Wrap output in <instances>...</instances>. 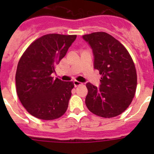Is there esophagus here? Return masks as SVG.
I'll use <instances>...</instances> for the list:
<instances>
[{
	"instance_id": "obj_1",
	"label": "esophagus",
	"mask_w": 154,
	"mask_h": 154,
	"mask_svg": "<svg viewBox=\"0 0 154 154\" xmlns=\"http://www.w3.org/2000/svg\"><path fill=\"white\" fill-rule=\"evenodd\" d=\"M74 86L77 87L79 86H81V85H83V83H80V82H79V81H77V80H74Z\"/></svg>"
}]
</instances>
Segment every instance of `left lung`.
I'll use <instances>...</instances> for the list:
<instances>
[{"label":"left lung","mask_w":154,"mask_h":154,"mask_svg":"<svg viewBox=\"0 0 154 154\" xmlns=\"http://www.w3.org/2000/svg\"><path fill=\"white\" fill-rule=\"evenodd\" d=\"M94 56V68L99 71L100 85L88 83L86 105L91 112L113 118L125 111L136 94L137 74L134 63L126 48L105 32L83 35Z\"/></svg>","instance_id":"left-lung-1"}]
</instances>
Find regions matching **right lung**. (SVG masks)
<instances>
[{"label":"right lung","instance_id":"right-lung-1","mask_svg":"<svg viewBox=\"0 0 154 154\" xmlns=\"http://www.w3.org/2000/svg\"><path fill=\"white\" fill-rule=\"evenodd\" d=\"M77 35L51 33L32 42L17 66L15 84L21 104L30 115L54 120L67 110L74 83L51 76Z\"/></svg>","mask_w":154,"mask_h":154}]
</instances>
